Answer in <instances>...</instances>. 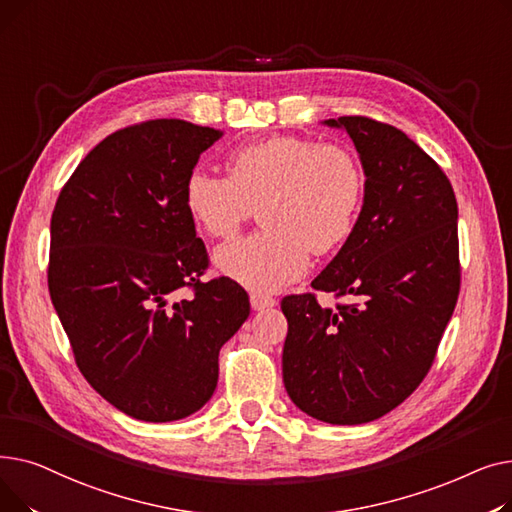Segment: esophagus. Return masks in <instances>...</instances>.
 Returning a JSON list of instances; mask_svg holds the SVG:
<instances>
[{"label":"esophagus","mask_w":512,"mask_h":512,"mask_svg":"<svg viewBox=\"0 0 512 512\" xmlns=\"http://www.w3.org/2000/svg\"><path fill=\"white\" fill-rule=\"evenodd\" d=\"M251 307H253L255 311L272 309V307H276V299L267 297V294H261V292H253V294H251Z\"/></svg>","instance_id":"1"}]
</instances>
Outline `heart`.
I'll return each mask as SVG.
<instances>
[{"label": "heart", "instance_id": "1", "mask_svg": "<svg viewBox=\"0 0 512 512\" xmlns=\"http://www.w3.org/2000/svg\"><path fill=\"white\" fill-rule=\"evenodd\" d=\"M228 176L195 168L184 180V207L211 238H232L259 207L253 236L215 251L213 263L234 282L276 292L351 236L365 197L359 159L342 145L276 137L228 155Z\"/></svg>", "mask_w": 512, "mask_h": 512}]
</instances>
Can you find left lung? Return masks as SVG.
<instances>
[{
  "mask_svg": "<svg viewBox=\"0 0 512 512\" xmlns=\"http://www.w3.org/2000/svg\"><path fill=\"white\" fill-rule=\"evenodd\" d=\"M359 153L365 197L357 224L311 286L282 299V378L313 419L359 425L396 409L423 382L461 290L450 180L405 132L365 116L324 120Z\"/></svg>",
  "mask_w": 512,
  "mask_h": 512,
  "instance_id": "1",
  "label": "left lung"
}]
</instances>
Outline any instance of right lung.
<instances>
[{"label": "right lung", "instance_id": "obj_1", "mask_svg": "<svg viewBox=\"0 0 512 512\" xmlns=\"http://www.w3.org/2000/svg\"><path fill=\"white\" fill-rule=\"evenodd\" d=\"M222 134L176 118L122 128L80 161L51 215L47 284L76 365L134 419L197 413L251 313L230 278L199 280L209 259L182 197Z\"/></svg>", "mask_w": 512, "mask_h": 512}]
</instances>
